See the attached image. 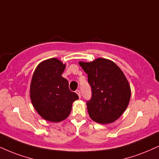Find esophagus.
<instances>
[{
	"label": "esophagus",
	"instance_id": "1",
	"mask_svg": "<svg viewBox=\"0 0 159 159\" xmlns=\"http://www.w3.org/2000/svg\"><path fill=\"white\" fill-rule=\"evenodd\" d=\"M75 93H77L78 96H79V98H81V92H80L79 89H76V90H75Z\"/></svg>",
	"mask_w": 159,
	"mask_h": 159
}]
</instances>
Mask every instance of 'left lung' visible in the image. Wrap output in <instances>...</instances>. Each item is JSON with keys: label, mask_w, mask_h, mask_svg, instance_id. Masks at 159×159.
<instances>
[{"label": "left lung", "mask_w": 159, "mask_h": 159, "mask_svg": "<svg viewBox=\"0 0 159 159\" xmlns=\"http://www.w3.org/2000/svg\"><path fill=\"white\" fill-rule=\"evenodd\" d=\"M79 64L87 74L91 87V98L87 101L90 118L104 124L117 120L127 109L131 95L123 72L114 62L104 58Z\"/></svg>", "instance_id": "left-lung-1"}]
</instances>
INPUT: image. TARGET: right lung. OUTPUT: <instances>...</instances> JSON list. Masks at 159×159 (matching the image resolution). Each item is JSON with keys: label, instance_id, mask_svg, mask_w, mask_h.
<instances>
[{"label": "right lung", "instance_id": "right-lung-1", "mask_svg": "<svg viewBox=\"0 0 159 159\" xmlns=\"http://www.w3.org/2000/svg\"><path fill=\"white\" fill-rule=\"evenodd\" d=\"M65 65L57 58L43 61L37 66L30 85V98L34 108L45 120L59 122L66 118L78 95L69 89L61 76Z\"/></svg>", "mask_w": 159, "mask_h": 159}]
</instances>
